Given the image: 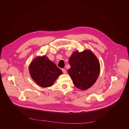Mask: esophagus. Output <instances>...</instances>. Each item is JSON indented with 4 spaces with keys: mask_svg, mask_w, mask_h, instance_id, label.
<instances>
[{
    "mask_svg": "<svg viewBox=\"0 0 129 129\" xmlns=\"http://www.w3.org/2000/svg\"><path fill=\"white\" fill-rule=\"evenodd\" d=\"M62 71L63 72V73L64 74H66V70L65 69H64V68H63V69H62Z\"/></svg>",
    "mask_w": 129,
    "mask_h": 129,
    "instance_id": "1",
    "label": "esophagus"
}]
</instances>
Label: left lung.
I'll list each match as a JSON object with an SVG mask.
<instances>
[{
    "mask_svg": "<svg viewBox=\"0 0 129 129\" xmlns=\"http://www.w3.org/2000/svg\"><path fill=\"white\" fill-rule=\"evenodd\" d=\"M69 63L71 68L68 72L77 88L85 90L95 82L100 74V65L98 59L91 51L74 52Z\"/></svg>",
    "mask_w": 129,
    "mask_h": 129,
    "instance_id": "1",
    "label": "left lung"
}]
</instances>
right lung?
<instances>
[{
  "label": "right lung",
  "mask_w": 129,
  "mask_h": 129,
  "mask_svg": "<svg viewBox=\"0 0 129 129\" xmlns=\"http://www.w3.org/2000/svg\"><path fill=\"white\" fill-rule=\"evenodd\" d=\"M31 78L43 88L52 86L62 71L46 56L37 57L31 63L29 67Z\"/></svg>",
  "instance_id": "right-lung-1"
}]
</instances>
